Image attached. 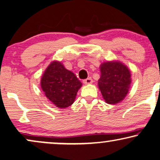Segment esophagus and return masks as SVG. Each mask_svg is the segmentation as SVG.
Returning a JSON list of instances; mask_svg holds the SVG:
<instances>
[{
  "label": "esophagus",
  "instance_id": "34e87169",
  "mask_svg": "<svg viewBox=\"0 0 160 160\" xmlns=\"http://www.w3.org/2000/svg\"><path fill=\"white\" fill-rule=\"evenodd\" d=\"M92 82H93V80L91 78H88L83 80V83H85V84H91Z\"/></svg>",
  "mask_w": 160,
  "mask_h": 160
}]
</instances>
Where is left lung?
Returning a JSON list of instances; mask_svg holds the SVG:
<instances>
[{
	"instance_id": "obj_1",
	"label": "left lung",
	"mask_w": 160,
	"mask_h": 160,
	"mask_svg": "<svg viewBox=\"0 0 160 160\" xmlns=\"http://www.w3.org/2000/svg\"><path fill=\"white\" fill-rule=\"evenodd\" d=\"M98 88L106 102L118 103L127 95L131 82L128 67L119 62H108L101 65Z\"/></svg>"
}]
</instances>
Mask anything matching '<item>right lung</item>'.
<instances>
[{"label": "right lung", "instance_id": "obj_1", "mask_svg": "<svg viewBox=\"0 0 160 160\" xmlns=\"http://www.w3.org/2000/svg\"><path fill=\"white\" fill-rule=\"evenodd\" d=\"M82 83L75 74L67 70L58 62L48 67L41 79V88L45 95L57 107L72 105Z\"/></svg>", "mask_w": 160, "mask_h": 160}]
</instances>
